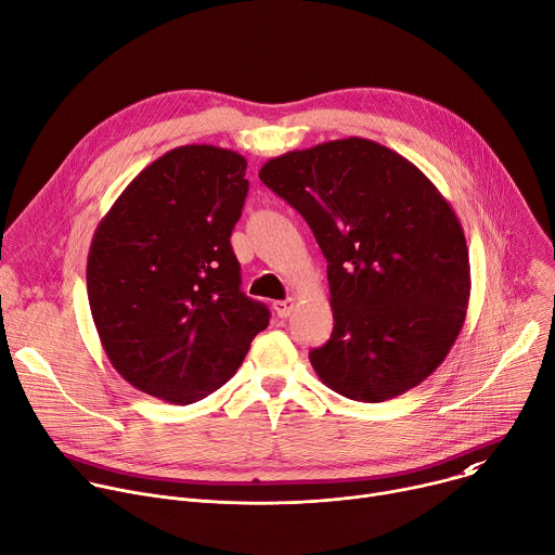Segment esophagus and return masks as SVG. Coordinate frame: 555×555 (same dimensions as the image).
Wrapping results in <instances>:
<instances>
[{
    "instance_id": "1",
    "label": "esophagus",
    "mask_w": 555,
    "mask_h": 555,
    "mask_svg": "<svg viewBox=\"0 0 555 555\" xmlns=\"http://www.w3.org/2000/svg\"><path fill=\"white\" fill-rule=\"evenodd\" d=\"M274 312L279 319H287L294 310V298H285V300H274Z\"/></svg>"
}]
</instances>
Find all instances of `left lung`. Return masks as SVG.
Instances as JSON below:
<instances>
[{
  "label": "left lung",
  "instance_id": "left-lung-1",
  "mask_svg": "<svg viewBox=\"0 0 555 555\" xmlns=\"http://www.w3.org/2000/svg\"><path fill=\"white\" fill-rule=\"evenodd\" d=\"M259 177L327 259L334 330L310 351L319 378L361 402L421 385L469 306V249L447 198L412 162L361 137L292 150Z\"/></svg>",
  "mask_w": 555,
  "mask_h": 555
}]
</instances>
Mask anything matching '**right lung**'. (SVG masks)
<instances>
[{"mask_svg": "<svg viewBox=\"0 0 555 555\" xmlns=\"http://www.w3.org/2000/svg\"><path fill=\"white\" fill-rule=\"evenodd\" d=\"M245 168L234 150L175 147L128 183L90 243L88 300L108 361L172 405L225 385L270 323L241 292L230 245Z\"/></svg>", "mask_w": 555, "mask_h": 555, "instance_id": "right-lung-1", "label": "right lung"}]
</instances>
